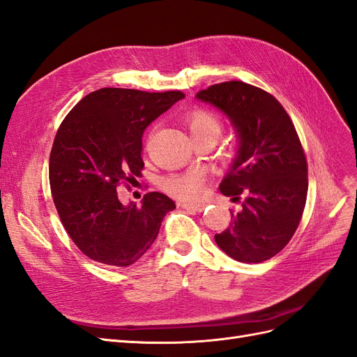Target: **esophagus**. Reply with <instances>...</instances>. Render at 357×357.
I'll list each match as a JSON object with an SVG mask.
<instances>
[{"label": "esophagus", "mask_w": 357, "mask_h": 357, "mask_svg": "<svg viewBox=\"0 0 357 357\" xmlns=\"http://www.w3.org/2000/svg\"><path fill=\"white\" fill-rule=\"evenodd\" d=\"M181 206L184 209H190V211H197V212H202L203 209H205V203H190V202H184L181 203Z\"/></svg>", "instance_id": "34e87169"}]
</instances>
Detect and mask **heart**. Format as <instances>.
Returning <instances> with one entry per match:
<instances>
[{
    "instance_id": "heart-1",
    "label": "heart",
    "mask_w": 357,
    "mask_h": 357,
    "mask_svg": "<svg viewBox=\"0 0 357 357\" xmlns=\"http://www.w3.org/2000/svg\"><path fill=\"white\" fill-rule=\"evenodd\" d=\"M185 124L192 139L202 136H212L218 139L222 128L220 118L212 112L203 109L190 112L185 118ZM203 182H205L203 172L199 169H191L184 173H173V175L162 178L161 187L169 195L178 199L195 200L202 196Z\"/></svg>"
}]
</instances>
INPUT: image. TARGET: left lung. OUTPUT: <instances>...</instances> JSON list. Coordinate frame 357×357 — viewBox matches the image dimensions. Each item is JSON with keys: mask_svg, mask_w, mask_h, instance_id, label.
I'll use <instances>...</instances> for the list:
<instances>
[{"mask_svg": "<svg viewBox=\"0 0 357 357\" xmlns=\"http://www.w3.org/2000/svg\"><path fill=\"white\" fill-rule=\"evenodd\" d=\"M196 98L222 112L238 136L220 191L241 200L242 209L217 233V245L242 263L269 260L294 235L307 202V158L296 130L277 98L238 80L199 91Z\"/></svg>", "mask_w": 357, "mask_h": 357, "instance_id": "8db88e82", "label": "left lung"}]
</instances>
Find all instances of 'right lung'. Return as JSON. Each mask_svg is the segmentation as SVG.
<instances>
[{
  "label": "right lung",
  "mask_w": 357,
  "mask_h": 357,
  "mask_svg": "<svg viewBox=\"0 0 357 357\" xmlns=\"http://www.w3.org/2000/svg\"><path fill=\"white\" fill-rule=\"evenodd\" d=\"M185 96L101 88L85 96L59 126L49 158V182L64 229L85 256L126 268L154 243L175 202L148 192L122 205L116 187L144 169L142 136L152 121Z\"/></svg>",
  "instance_id": "obj_1"
}]
</instances>
